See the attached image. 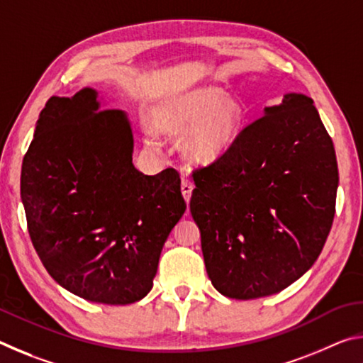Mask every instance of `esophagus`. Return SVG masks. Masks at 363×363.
Listing matches in <instances>:
<instances>
[{
	"label": "esophagus",
	"instance_id": "1",
	"mask_svg": "<svg viewBox=\"0 0 363 363\" xmlns=\"http://www.w3.org/2000/svg\"><path fill=\"white\" fill-rule=\"evenodd\" d=\"M192 190H194V184H192V181H189V179H182V182H181V192H182V196H184V200L187 201H190V196H192Z\"/></svg>",
	"mask_w": 363,
	"mask_h": 363
}]
</instances>
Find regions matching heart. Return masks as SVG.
Wrapping results in <instances>:
<instances>
[{
  "instance_id": "b5f03b06",
  "label": "heart",
  "mask_w": 363,
  "mask_h": 363,
  "mask_svg": "<svg viewBox=\"0 0 363 363\" xmlns=\"http://www.w3.org/2000/svg\"><path fill=\"white\" fill-rule=\"evenodd\" d=\"M243 110L219 88H196L160 104L155 126L169 136H184L182 152L194 163L223 158L240 136Z\"/></svg>"
}]
</instances>
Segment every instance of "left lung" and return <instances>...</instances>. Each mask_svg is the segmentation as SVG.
<instances>
[{"instance_id": "obj_1", "label": "left lung", "mask_w": 363, "mask_h": 363, "mask_svg": "<svg viewBox=\"0 0 363 363\" xmlns=\"http://www.w3.org/2000/svg\"><path fill=\"white\" fill-rule=\"evenodd\" d=\"M337 164L314 101L288 93L194 173L190 213L213 286L227 298L275 294L312 267L333 224Z\"/></svg>"}]
</instances>
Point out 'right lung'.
Instances as JSON below:
<instances>
[{"label": "right lung", "mask_w": 363, "mask_h": 363, "mask_svg": "<svg viewBox=\"0 0 363 363\" xmlns=\"http://www.w3.org/2000/svg\"><path fill=\"white\" fill-rule=\"evenodd\" d=\"M131 123L97 91L52 96L22 162L21 196L43 266L65 290L131 304L152 290L160 253L186 211L176 169L133 164Z\"/></svg>", "instance_id": "right-lung-1"}]
</instances>
